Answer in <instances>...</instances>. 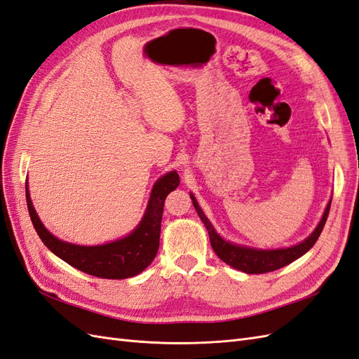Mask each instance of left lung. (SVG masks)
Returning <instances> with one entry per match:
<instances>
[{
  "mask_svg": "<svg viewBox=\"0 0 359 359\" xmlns=\"http://www.w3.org/2000/svg\"><path fill=\"white\" fill-rule=\"evenodd\" d=\"M191 200H192V205H194L197 210L198 217L201 218V222H203L206 226L210 245H212V249L217 253L218 258L223 262H226L227 265H231V267L244 271L247 274H262V273L279 270L285 267V265L291 264L292 261H296L300 258V256L305 255L311 247L317 243L318 236L325 227V223L329 215V209H330V201H329L325 209L323 217H321L318 226L316 227V231L312 232L305 241H302L297 245L287 247V249L259 250V249H252V247H244V245H238V244L224 241L223 238L215 232L214 226L210 224L208 217L203 214V210H201L196 197L192 194H191Z\"/></svg>",
  "mask_w": 359,
  "mask_h": 359,
  "instance_id": "1",
  "label": "left lung"
}]
</instances>
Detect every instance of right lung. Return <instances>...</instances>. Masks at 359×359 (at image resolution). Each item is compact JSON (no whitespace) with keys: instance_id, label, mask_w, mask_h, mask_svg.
Wrapping results in <instances>:
<instances>
[{"instance_id":"1","label":"right lung","mask_w":359,"mask_h":359,"mask_svg":"<svg viewBox=\"0 0 359 359\" xmlns=\"http://www.w3.org/2000/svg\"><path fill=\"white\" fill-rule=\"evenodd\" d=\"M180 179L176 171H170L154 183L145 214L135 231L121 240L101 245H77L60 241L51 235L33 208L29 185H25V198L32 223L42 243L80 271L103 279H127L144 271L159 249L161 222L165 198L179 187Z\"/></svg>"}]
</instances>
